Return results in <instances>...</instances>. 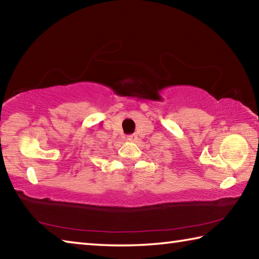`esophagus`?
I'll return each mask as SVG.
<instances>
[{"mask_svg":"<svg viewBox=\"0 0 259 259\" xmlns=\"http://www.w3.org/2000/svg\"><path fill=\"white\" fill-rule=\"evenodd\" d=\"M126 139L130 140V142H135V140H137V135L136 134H131L126 136Z\"/></svg>","mask_w":259,"mask_h":259,"instance_id":"1","label":"esophagus"}]
</instances>
